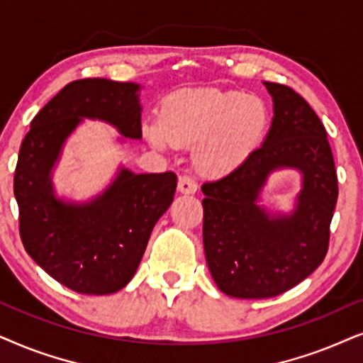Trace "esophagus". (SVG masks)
<instances>
[{
    "label": "esophagus",
    "mask_w": 363,
    "mask_h": 363,
    "mask_svg": "<svg viewBox=\"0 0 363 363\" xmlns=\"http://www.w3.org/2000/svg\"><path fill=\"white\" fill-rule=\"evenodd\" d=\"M177 191L181 192V194H194L197 191L196 179L191 176H181L177 182Z\"/></svg>",
    "instance_id": "34e87169"
}]
</instances>
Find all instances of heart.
Here are the masks:
<instances>
[{
    "mask_svg": "<svg viewBox=\"0 0 363 363\" xmlns=\"http://www.w3.org/2000/svg\"><path fill=\"white\" fill-rule=\"evenodd\" d=\"M264 103L244 93L192 89L171 96L161 121H149L144 134L157 149L196 146L194 162L204 176H225L252 154L267 133Z\"/></svg>",
    "mask_w": 363,
    "mask_h": 363,
    "instance_id": "heart-1",
    "label": "heart"
}]
</instances>
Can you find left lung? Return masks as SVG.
<instances>
[{
	"label": "left lung",
	"instance_id": "1",
	"mask_svg": "<svg viewBox=\"0 0 363 363\" xmlns=\"http://www.w3.org/2000/svg\"><path fill=\"white\" fill-rule=\"evenodd\" d=\"M274 119L262 146L238 169L202 186L206 260L217 287L235 298H269L296 287L325 259L339 196L322 121L289 86L264 83ZM297 168L303 189L291 215L257 204L270 172Z\"/></svg>",
	"mask_w": 363,
	"mask_h": 363
}]
</instances>
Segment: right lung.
Returning a JSON list of instances; mask_svg holds the SVG:
<instances>
[{"label":"right lung","instance_id":"right-lung-1","mask_svg":"<svg viewBox=\"0 0 363 363\" xmlns=\"http://www.w3.org/2000/svg\"><path fill=\"white\" fill-rule=\"evenodd\" d=\"M136 83L88 77L66 84L31 121L16 171L19 235L31 259L77 294L108 296L136 274L151 232L176 192L174 172L118 177L93 201L56 199L51 171L62 144L83 118L113 124L124 138L141 139Z\"/></svg>","mask_w":363,"mask_h":363}]
</instances>
